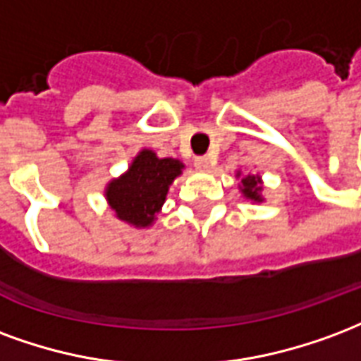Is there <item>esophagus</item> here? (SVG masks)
I'll use <instances>...</instances> for the list:
<instances>
[{
    "label": "esophagus",
    "instance_id": "obj_1",
    "mask_svg": "<svg viewBox=\"0 0 361 361\" xmlns=\"http://www.w3.org/2000/svg\"><path fill=\"white\" fill-rule=\"evenodd\" d=\"M194 167L198 171H209L212 165H209V159H207V157H196V159H194Z\"/></svg>",
    "mask_w": 361,
    "mask_h": 361
}]
</instances>
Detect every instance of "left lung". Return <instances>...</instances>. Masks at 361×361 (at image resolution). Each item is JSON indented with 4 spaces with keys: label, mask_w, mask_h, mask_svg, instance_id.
<instances>
[{
    "label": "left lung",
    "mask_w": 361,
    "mask_h": 361,
    "mask_svg": "<svg viewBox=\"0 0 361 361\" xmlns=\"http://www.w3.org/2000/svg\"><path fill=\"white\" fill-rule=\"evenodd\" d=\"M236 177H240V173H238ZM262 190H264L262 178L257 177V175H246V177L240 180V192L244 194V198L252 200V202H264V198H262Z\"/></svg>",
    "instance_id": "1"
}]
</instances>
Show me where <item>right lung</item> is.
<instances>
[{
  "label": "right lung",
  "instance_id": "add662e5",
  "mask_svg": "<svg viewBox=\"0 0 361 361\" xmlns=\"http://www.w3.org/2000/svg\"><path fill=\"white\" fill-rule=\"evenodd\" d=\"M183 163L173 157H157L152 149H142L125 175L113 178L105 188V198L117 219L136 228L149 227L173 180L183 173Z\"/></svg>",
  "mask_w": 361,
  "mask_h": 361
}]
</instances>
